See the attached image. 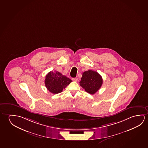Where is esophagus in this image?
I'll return each instance as SVG.
<instances>
[{"label":"esophagus","instance_id":"34e87169","mask_svg":"<svg viewBox=\"0 0 148 148\" xmlns=\"http://www.w3.org/2000/svg\"><path fill=\"white\" fill-rule=\"evenodd\" d=\"M72 80L74 81V82H77L78 78H72Z\"/></svg>","mask_w":148,"mask_h":148}]
</instances>
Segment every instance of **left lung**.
<instances>
[{
	"label": "left lung",
	"instance_id": "8db88e82",
	"mask_svg": "<svg viewBox=\"0 0 148 148\" xmlns=\"http://www.w3.org/2000/svg\"><path fill=\"white\" fill-rule=\"evenodd\" d=\"M102 77L96 71L88 70L82 73L80 85L88 93H95L102 86Z\"/></svg>",
	"mask_w": 148,
	"mask_h": 148
}]
</instances>
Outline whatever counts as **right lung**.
I'll list each match as a JSON object with an SVG mask.
<instances>
[{
    "mask_svg": "<svg viewBox=\"0 0 148 148\" xmlns=\"http://www.w3.org/2000/svg\"><path fill=\"white\" fill-rule=\"evenodd\" d=\"M72 82L70 78L55 71H51L47 74L45 82L47 89L52 93L55 94L61 93Z\"/></svg>",
    "mask_w": 148,
    "mask_h": 148,
    "instance_id": "add662e5",
    "label": "right lung"
}]
</instances>
